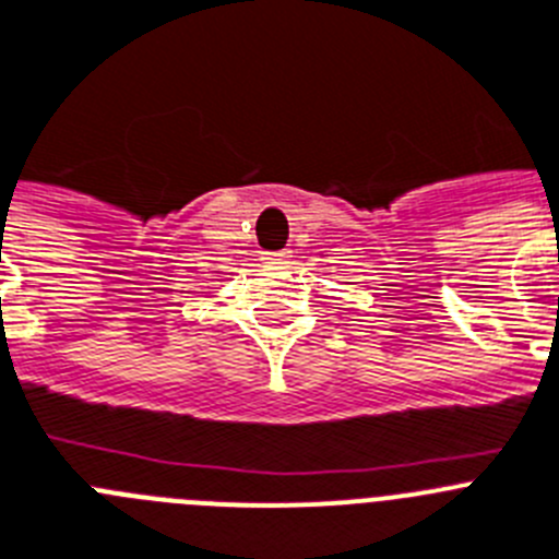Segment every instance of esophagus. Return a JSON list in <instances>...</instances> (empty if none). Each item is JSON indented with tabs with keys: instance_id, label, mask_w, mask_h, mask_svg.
Instances as JSON below:
<instances>
[{
	"instance_id": "34e87169",
	"label": "esophagus",
	"mask_w": 559,
	"mask_h": 559,
	"mask_svg": "<svg viewBox=\"0 0 559 559\" xmlns=\"http://www.w3.org/2000/svg\"><path fill=\"white\" fill-rule=\"evenodd\" d=\"M289 259H293V252L289 250L264 252V264H289Z\"/></svg>"
}]
</instances>
